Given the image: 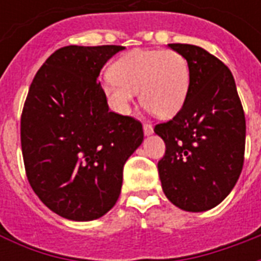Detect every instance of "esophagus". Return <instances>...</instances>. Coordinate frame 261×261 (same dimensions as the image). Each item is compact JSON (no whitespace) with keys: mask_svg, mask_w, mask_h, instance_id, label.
Returning a JSON list of instances; mask_svg holds the SVG:
<instances>
[{"mask_svg":"<svg viewBox=\"0 0 261 261\" xmlns=\"http://www.w3.org/2000/svg\"><path fill=\"white\" fill-rule=\"evenodd\" d=\"M144 135H151L153 133V125L151 123H143Z\"/></svg>","mask_w":261,"mask_h":261,"instance_id":"1","label":"esophagus"}]
</instances>
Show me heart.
Returning <instances> with one entry per match:
<instances>
[{"label": "heart", "instance_id": "obj_1", "mask_svg": "<svg viewBox=\"0 0 261 261\" xmlns=\"http://www.w3.org/2000/svg\"><path fill=\"white\" fill-rule=\"evenodd\" d=\"M104 94L118 112L130 110L135 93L157 117H174L188 96L191 72L184 55L175 50H132L111 66Z\"/></svg>", "mask_w": 261, "mask_h": 261}]
</instances>
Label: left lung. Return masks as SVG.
Here are the masks:
<instances>
[{"label": "left lung", "mask_w": 261, "mask_h": 261, "mask_svg": "<svg viewBox=\"0 0 261 261\" xmlns=\"http://www.w3.org/2000/svg\"><path fill=\"white\" fill-rule=\"evenodd\" d=\"M168 45L186 58L191 82L176 115L154 128L165 143L159 175L171 203L199 213L220 204L242 172L245 112L224 62L197 45Z\"/></svg>", "instance_id": "1"}]
</instances>
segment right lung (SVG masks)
I'll return each mask as SVG.
<instances>
[{
  "label": "right lung",
  "instance_id": "right-lung-1",
  "mask_svg": "<svg viewBox=\"0 0 261 261\" xmlns=\"http://www.w3.org/2000/svg\"><path fill=\"white\" fill-rule=\"evenodd\" d=\"M122 45H66L34 76L20 117L24 170L55 214L91 221L117 203L126 160L143 142L138 119L110 111L100 70Z\"/></svg>",
  "mask_w": 261,
  "mask_h": 261
}]
</instances>
